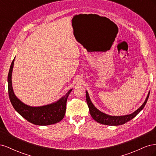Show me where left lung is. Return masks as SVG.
I'll list each match as a JSON object with an SVG mask.
<instances>
[{
	"mask_svg": "<svg viewBox=\"0 0 156 156\" xmlns=\"http://www.w3.org/2000/svg\"><path fill=\"white\" fill-rule=\"evenodd\" d=\"M150 95V92L148 94V96L146 97L144 102L143 103L138 109H136L135 112L129 115H124V116H111L109 115L105 114V113L98 110V108L94 105L92 103L90 98L89 97L88 93L86 91V99L89 108V111L92 117L94 120H96L97 122H99L101 124L108 125V126H119L122 125L128 121L133 119L134 117L137 115L143 109L146 102L148 101V99Z\"/></svg>",
	"mask_w": 156,
	"mask_h": 156,
	"instance_id": "1",
	"label": "left lung"
}]
</instances>
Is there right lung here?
<instances>
[{"label": "right lung", "mask_w": 156, "mask_h": 156, "mask_svg": "<svg viewBox=\"0 0 156 156\" xmlns=\"http://www.w3.org/2000/svg\"><path fill=\"white\" fill-rule=\"evenodd\" d=\"M14 60L15 58L13 60L9 70L8 84L9 98L15 110L27 121L35 125L48 126L58 123L62 120L64 119L66 109L67 99L72 89H70L58 101L51 104L40 107H32L26 105L17 98L13 90L12 75Z\"/></svg>", "instance_id": "right-lung-1"}]
</instances>
